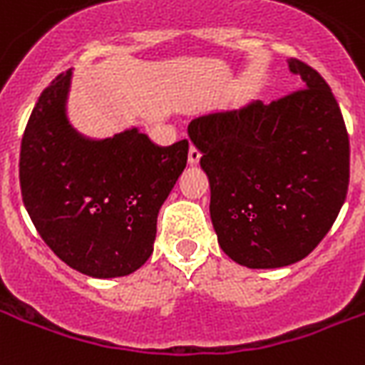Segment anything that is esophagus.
I'll list each match as a JSON object with an SVG mask.
<instances>
[{
	"label": "esophagus",
	"mask_w": 365,
	"mask_h": 365,
	"mask_svg": "<svg viewBox=\"0 0 365 365\" xmlns=\"http://www.w3.org/2000/svg\"><path fill=\"white\" fill-rule=\"evenodd\" d=\"M199 160H201V153H199L195 147H190V153H187V162H190L191 166H193V164H197Z\"/></svg>",
	"instance_id": "esophagus-1"
}]
</instances>
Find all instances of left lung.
<instances>
[{
    "label": "left lung",
    "instance_id": "8db88e82",
    "mask_svg": "<svg viewBox=\"0 0 365 365\" xmlns=\"http://www.w3.org/2000/svg\"><path fill=\"white\" fill-rule=\"evenodd\" d=\"M299 91L199 115L187 133L210 185V220L237 265L277 269L309 255L339 217L350 145L339 102L313 67L288 59Z\"/></svg>",
    "mask_w": 365,
    "mask_h": 365
}]
</instances>
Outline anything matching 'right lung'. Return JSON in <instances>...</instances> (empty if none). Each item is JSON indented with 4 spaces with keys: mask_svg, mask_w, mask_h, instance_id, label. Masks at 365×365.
<instances>
[{
    "mask_svg": "<svg viewBox=\"0 0 365 365\" xmlns=\"http://www.w3.org/2000/svg\"><path fill=\"white\" fill-rule=\"evenodd\" d=\"M73 71L40 94L21 143L24 209L63 263L94 279L147 263L162 203L187 164L190 143L158 147L137 128L91 139L73 128Z\"/></svg>",
    "mask_w": 365,
    "mask_h": 365,
    "instance_id": "add662e5",
    "label": "right lung"
}]
</instances>
